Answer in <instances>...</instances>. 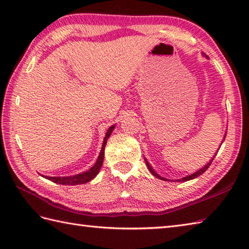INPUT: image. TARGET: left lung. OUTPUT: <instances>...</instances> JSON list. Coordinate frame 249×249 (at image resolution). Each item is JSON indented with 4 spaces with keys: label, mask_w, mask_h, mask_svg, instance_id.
Segmentation results:
<instances>
[{
    "label": "left lung",
    "mask_w": 249,
    "mask_h": 249,
    "mask_svg": "<svg viewBox=\"0 0 249 249\" xmlns=\"http://www.w3.org/2000/svg\"><path fill=\"white\" fill-rule=\"evenodd\" d=\"M214 160V158H212V160H211V161L210 162H208V165H205L203 168H201L200 170H198L197 172H195V173H193V174H190V176H188V177H185V178H181V179H178V182H185V181H189V179H193V178H197V177H199V176H201V174H202L203 172H205L206 170H208V168L211 166V163H212V161ZM146 161V160H145ZM146 166H147V168H149V170L151 171V173L153 174V176L154 177H156V178H160V179H163V181H168L167 178H161L160 176H158V174L153 170L152 169V167L149 165V162L146 161Z\"/></svg>",
    "instance_id": "8db88e82"
}]
</instances>
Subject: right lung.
Listing matches in <instances>:
<instances>
[{
  "mask_svg": "<svg viewBox=\"0 0 249 249\" xmlns=\"http://www.w3.org/2000/svg\"><path fill=\"white\" fill-rule=\"evenodd\" d=\"M113 128H114V125L109 127L107 134H106L105 139H104L103 147H102V151H100V153H99L97 161L91 169H89V170H88L86 172H82L80 174H76V176H73V177H45V178L50 179V181H52L53 183L62 184V185H78V184H84L89 181H91L92 178H94L97 176V173L99 172V169L103 165L105 145L107 144V139L110 137L111 133H112Z\"/></svg>",
  "mask_w": 249,
  "mask_h": 249,
  "instance_id": "right-lung-1",
  "label": "right lung"
}]
</instances>
